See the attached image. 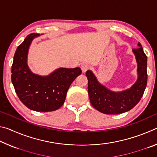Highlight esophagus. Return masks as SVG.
Instances as JSON below:
<instances>
[{"label":"esophagus","mask_w":157,"mask_h":157,"mask_svg":"<svg viewBox=\"0 0 157 157\" xmlns=\"http://www.w3.org/2000/svg\"><path fill=\"white\" fill-rule=\"evenodd\" d=\"M81 68H82V72H83V73H84L87 70H89V69L90 68L89 63H82V66H81Z\"/></svg>","instance_id":"esophagus-1"}]
</instances>
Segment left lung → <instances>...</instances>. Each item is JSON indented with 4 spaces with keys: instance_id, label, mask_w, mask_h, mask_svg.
Listing matches in <instances>:
<instances>
[{
    "instance_id": "obj_1",
    "label": "left lung",
    "mask_w": 157,
    "mask_h": 157,
    "mask_svg": "<svg viewBox=\"0 0 157 157\" xmlns=\"http://www.w3.org/2000/svg\"><path fill=\"white\" fill-rule=\"evenodd\" d=\"M133 49L138 63L139 78L129 89L122 92H113L97 81L91 71L86 72L88 79V93L90 102L95 109L105 114H119L131 110L141 99L147 86V56L141 44Z\"/></svg>"
}]
</instances>
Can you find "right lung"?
Returning a JSON list of instances; mask_svg holds the SVG:
<instances>
[{
  "label": "right lung",
  "mask_w": 157,
  "mask_h": 157,
  "mask_svg": "<svg viewBox=\"0 0 157 157\" xmlns=\"http://www.w3.org/2000/svg\"><path fill=\"white\" fill-rule=\"evenodd\" d=\"M37 36L39 34H30L18 46L12 66V82L23 105L31 110L48 112L62 107L69 86L82 70L60 68L48 76L33 74L27 64V55L30 44Z\"/></svg>",
  "instance_id": "obj_1"
}]
</instances>
